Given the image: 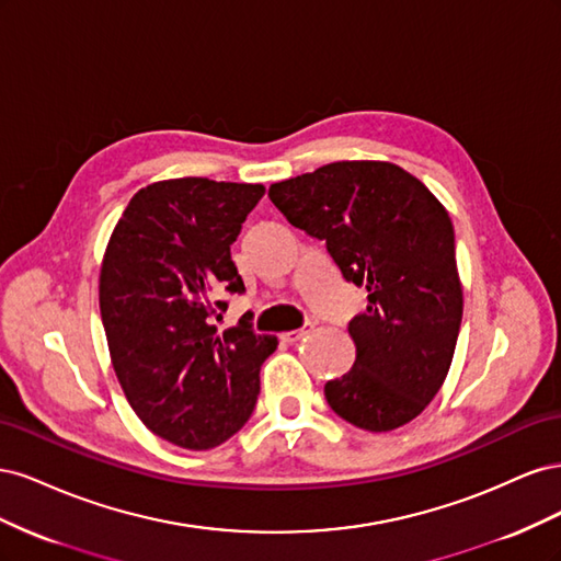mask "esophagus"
I'll return each instance as SVG.
<instances>
[{"mask_svg":"<svg viewBox=\"0 0 561 561\" xmlns=\"http://www.w3.org/2000/svg\"><path fill=\"white\" fill-rule=\"evenodd\" d=\"M313 328H316L313 322H307V325L299 328V330H293V332H283V334H280V339H283V342H287V344H295V342H299L301 336H307V334H309Z\"/></svg>","mask_w":561,"mask_h":561,"instance_id":"1","label":"esophagus"}]
</instances>
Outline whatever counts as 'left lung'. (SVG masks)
Returning <instances> with one entry per match:
<instances>
[{"instance_id":"left-lung-1","label":"left lung","mask_w":561,"mask_h":561,"mask_svg":"<svg viewBox=\"0 0 561 561\" xmlns=\"http://www.w3.org/2000/svg\"><path fill=\"white\" fill-rule=\"evenodd\" d=\"M293 227L325 241L367 290L348 322L355 363L325 383L334 414L369 433L416 419L445 383L463 318L454 227L426 184L388 161H336L268 186Z\"/></svg>"}]
</instances>
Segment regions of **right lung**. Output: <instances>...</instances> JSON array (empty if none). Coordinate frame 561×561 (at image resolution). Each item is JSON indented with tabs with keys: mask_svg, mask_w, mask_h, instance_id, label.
Wrapping results in <instances>:
<instances>
[{
	"mask_svg": "<svg viewBox=\"0 0 561 561\" xmlns=\"http://www.w3.org/2000/svg\"><path fill=\"white\" fill-rule=\"evenodd\" d=\"M262 184L178 178L145 186L118 219L100 268V316L116 379L145 426L184 449L239 433L260 396V367L278 339L245 313L215 318L245 285L231 260Z\"/></svg>",
	"mask_w": 561,
	"mask_h": 561,
	"instance_id": "add662e5",
	"label": "right lung"
}]
</instances>
